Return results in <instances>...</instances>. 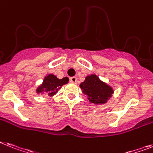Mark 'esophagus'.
<instances>
[{
	"label": "esophagus",
	"mask_w": 153,
	"mask_h": 153,
	"mask_svg": "<svg viewBox=\"0 0 153 153\" xmlns=\"http://www.w3.org/2000/svg\"><path fill=\"white\" fill-rule=\"evenodd\" d=\"M70 82L71 83H74V84H75V83H77V78L76 77H72V78H71Z\"/></svg>",
	"instance_id": "esophagus-1"
}]
</instances>
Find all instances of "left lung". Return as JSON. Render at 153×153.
Listing matches in <instances>:
<instances>
[{"label":"left lung","mask_w":153,"mask_h":153,"mask_svg":"<svg viewBox=\"0 0 153 153\" xmlns=\"http://www.w3.org/2000/svg\"><path fill=\"white\" fill-rule=\"evenodd\" d=\"M80 88L89 102L94 105L106 104L114 93L111 86L104 82L94 74L85 77V81L80 84Z\"/></svg>","instance_id":"1"}]
</instances>
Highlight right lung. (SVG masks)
<instances>
[{
	"instance_id": "right-lung-1",
	"label": "right lung",
	"mask_w": 153,
	"mask_h": 153,
	"mask_svg": "<svg viewBox=\"0 0 153 153\" xmlns=\"http://www.w3.org/2000/svg\"><path fill=\"white\" fill-rule=\"evenodd\" d=\"M69 79L68 77H64L63 79H58L56 75L53 74H48L45 77L43 82L41 84L36 92L38 94H45L48 96H54L59 89L65 84H68Z\"/></svg>"
}]
</instances>
